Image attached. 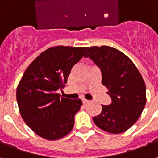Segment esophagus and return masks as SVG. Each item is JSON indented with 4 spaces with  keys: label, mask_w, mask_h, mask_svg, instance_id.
<instances>
[{
    "label": "esophagus",
    "mask_w": 158,
    "mask_h": 158,
    "mask_svg": "<svg viewBox=\"0 0 158 158\" xmlns=\"http://www.w3.org/2000/svg\"><path fill=\"white\" fill-rule=\"evenodd\" d=\"M82 101H83V103H84V104H87V103H89V101H88V100L83 99Z\"/></svg>",
    "instance_id": "1"
}]
</instances>
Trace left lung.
Instances as JSON below:
<instances>
[{"label":"left lung","instance_id":"left-lung-1","mask_svg":"<svg viewBox=\"0 0 158 158\" xmlns=\"http://www.w3.org/2000/svg\"><path fill=\"white\" fill-rule=\"evenodd\" d=\"M88 56L101 69L102 83L112 99L108 106L102 105V113L93 121L106 132H124L135 123L146 106L142 76L125 54L111 46L88 47L85 57Z\"/></svg>","mask_w":158,"mask_h":158}]
</instances>
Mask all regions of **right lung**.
Here are the masks:
<instances>
[{"label": "right lung", "mask_w": 158, "mask_h": 158, "mask_svg": "<svg viewBox=\"0 0 158 158\" xmlns=\"http://www.w3.org/2000/svg\"><path fill=\"white\" fill-rule=\"evenodd\" d=\"M87 47L58 45L45 50L27 68L17 88V102L23 121L37 135L56 140L72 131L80 99L60 97L71 69Z\"/></svg>", "instance_id": "add662e5"}]
</instances>
